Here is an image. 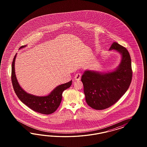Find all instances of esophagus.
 Masks as SVG:
<instances>
[{
	"instance_id": "esophagus-1",
	"label": "esophagus",
	"mask_w": 147,
	"mask_h": 147,
	"mask_svg": "<svg viewBox=\"0 0 147 147\" xmlns=\"http://www.w3.org/2000/svg\"><path fill=\"white\" fill-rule=\"evenodd\" d=\"M81 74L80 73H77L75 76V80H80L81 79Z\"/></svg>"
}]
</instances>
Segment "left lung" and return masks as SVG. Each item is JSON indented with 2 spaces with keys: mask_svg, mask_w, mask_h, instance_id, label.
<instances>
[{
  "mask_svg": "<svg viewBox=\"0 0 147 147\" xmlns=\"http://www.w3.org/2000/svg\"><path fill=\"white\" fill-rule=\"evenodd\" d=\"M122 54V60L115 71L106 74L86 71L81 78L86 101L96 110L108 108L117 102L127 92L133 76L131 58L126 48L113 42L110 50Z\"/></svg>",
  "mask_w": 147,
  "mask_h": 147,
  "instance_id": "1",
  "label": "left lung"
}]
</instances>
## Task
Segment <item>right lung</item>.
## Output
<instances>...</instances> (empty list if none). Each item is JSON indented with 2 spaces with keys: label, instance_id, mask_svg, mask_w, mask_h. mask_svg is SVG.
Segmentation results:
<instances>
[{
  "label": "right lung",
  "instance_id": "right-lung-1",
  "mask_svg": "<svg viewBox=\"0 0 147 147\" xmlns=\"http://www.w3.org/2000/svg\"><path fill=\"white\" fill-rule=\"evenodd\" d=\"M25 46V45L22 46L20 48L22 49ZM16 55L14 57L12 64L11 80L14 90L18 98L33 111L46 115L53 113L60 106L62 99V92L71 86V80L67 83L59 86L54 89L51 93L46 96H36L27 93L19 85L15 75L14 62Z\"/></svg>",
  "mask_w": 147,
  "mask_h": 147
}]
</instances>
